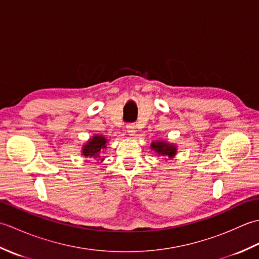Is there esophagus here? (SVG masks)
<instances>
[{
  "label": "esophagus",
  "instance_id": "esophagus-1",
  "mask_svg": "<svg viewBox=\"0 0 259 259\" xmlns=\"http://www.w3.org/2000/svg\"><path fill=\"white\" fill-rule=\"evenodd\" d=\"M125 129H126V133H128L130 136H135V134H136L135 124H128L125 126Z\"/></svg>",
  "mask_w": 259,
  "mask_h": 259
}]
</instances>
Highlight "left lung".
Listing matches in <instances>:
<instances>
[{
  "label": "left lung",
  "instance_id": "8db88e82",
  "mask_svg": "<svg viewBox=\"0 0 259 259\" xmlns=\"http://www.w3.org/2000/svg\"><path fill=\"white\" fill-rule=\"evenodd\" d=\"M151 149L158 153V156H167L174 158L177 152V147L167 141H152Z\"/></svg>",
  "mask_w": 259,
  "mask_h": 259
}]
</instances>
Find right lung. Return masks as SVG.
Wrapping results in <instances>:
<instances>
[{
	"label": "right lung",
	"mask_w": 259,
	"mask_h": 259,
	"mask_svg": "<svg viewBox=\"0 0 259 259\" xmlns=\"http://www.w3.org/2000/svg\"><path fill=\"white\" fill-rule=\"evenodd\" d=\"M108 140L103 136L95 135L82 148V155L85 158H99L101 157V151L107 148ZM103 160V158L101 159Z\"/></svg>",
	"instance_id": "add662e5"
}]
</instances>
